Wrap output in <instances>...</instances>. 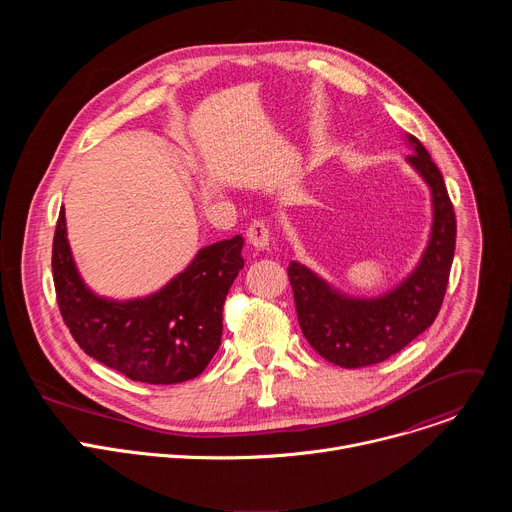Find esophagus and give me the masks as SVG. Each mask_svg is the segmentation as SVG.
Segmentation results:
<instances>
[{"mask_svg": "<svg viewBox=\"0 0 512 512\" xmlns=\"http://www.w3.org/2000/svg\"><path fill=\"white\" fill-rule=\"evenodd\" d=\"M247 239L249 243L257 249V251H263L269 247V241H271V231H269V225L265 221H253L249 231H247Z\"/></svg>", "mask_w": 512, "mask_h": 512, "instance_id": "esophagus-1", "label": "esophagus"}]
</instances>
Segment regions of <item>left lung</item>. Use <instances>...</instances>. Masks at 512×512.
Masks as SVG:
<instances>
[{
	"instance_id": "obj_1",
	"label": "left lung",
	"mask_w": 512,
	"mask_h": 512,
	"mask_svg": "<svg viewBox=\"0 0 512 512\" xmlns=\"http://www.w3.org/2000/svg\"><path fill=\"white\" fill-rule=\"evenodd\" d=\"M405 162L431 194V231L417 265L395 287L375 298L336 289L300 261H289L300 328L310 346L342 369L377 364L405 348L429 328L442 308L456 249V214L442 172L413 135Z\"/></svg>"
}]
</instances>
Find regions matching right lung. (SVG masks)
Here are the masks:
<instances>
[{
	"instance_id": "add662e5",
	"label": "right lung",
	"mask_w": 512,
	"mask_h": 512,
	"mask_svg": "<svg viewBox=\"0 0 512 512\" xmlns=\"http://www.w3.org/2000/svg\"><path fill=\"white\" fill-rule=\"evenodd\" d=\"M245 239L202 247L190 265L150 296L111 300L83 281L72 257L64 208L52 243V275L64 324L79 346L131 381L176 385L198 377L223 336V306L245 265Z\"/></svg>"
}]
</instances>
